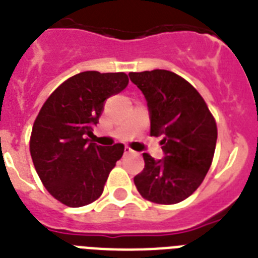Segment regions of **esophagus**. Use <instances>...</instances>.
Listing matches in <instances>:
<instances>
[{
  "mask_svg": "<svg viewBox=\"0 0 258 258\" xmlns=\"http://www.w3.org/2000/svg\"><path fill=\"white\" fill-rule=\"evenodd\" d=\"M124 154L127 155V154H134V150H131V148L128 147V146H125L124 147Z\"/></svg>",
  "mask_w": 258,
  "mask_h": 258,
  "instance_id": "34e87169",
  "label": "esophagus"
}]
</instances>
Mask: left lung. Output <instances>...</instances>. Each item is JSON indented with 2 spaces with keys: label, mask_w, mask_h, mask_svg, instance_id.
Segmentation results:
<instances>
[{
  "label": "left lung",
  "mask_w": 258,
  "mask_h": 258,
  "mask_svg": "<svg viewBox=\"0 0 258 258\" xmlns=\"http://www.w3.org/2000/svg\"><path fill=\"white\" fill-rule=\"evenodd\" d=\"M144 94L151 136L160 140L164 159L143 154L144 169L134 177L148 202L176 204L200 187L212 164L217 140L216 120L203 96L180 75L168 70L130 73Z\"/></svg>",
  "instance_id": "1"
}]
</instances>
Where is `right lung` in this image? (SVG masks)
<instances>
[{
  "label": "right lung",
  "mask_w": 258,
  "mask_h": 258,
  "mask_svg": "<svg viewBox=\"0 0 258 258\" xmlns=\"http://www.w3.org/2000/svg\"><path fill=\"white\" fill-rule=\"evenodd\" d=\"M127 85L124 73L83 71L58 86L39 110L31 130L30 155L42 184L62 204L78 208L103 194L124 146L102 147L87 136L99 120L104 100Z\"/></svg>",
  "instance_id": "right-lung-1"
}]
</instances>
